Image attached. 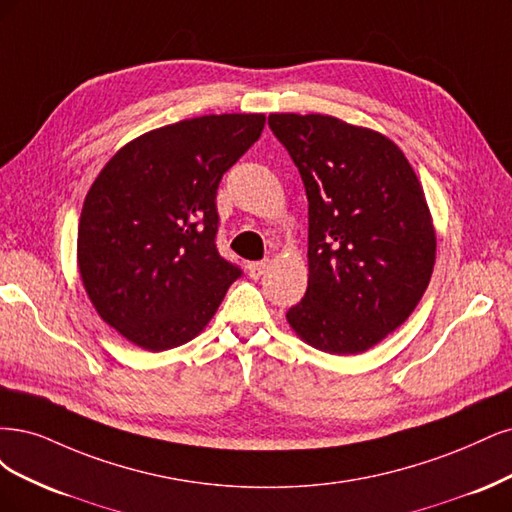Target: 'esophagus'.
I'll return each instance as SVG.
<instances>
[{
    "mask_svg": "<svg viewBox=\"0 0 512 512\" xmlns=\"http://www.w3.org/2000/svg\"><path fill=\"white\" fill-rule=\"evenodd\" d=\"M268 266H270V261H268V259H263V261H253V263H249V274H251V278H259V276L266 274Z\"/></svg>",
    "mask_w": 512,
    "mask_h": 512,
    "instance_id": "34e87169",
    "label": "esophagus"
}]
</instances>
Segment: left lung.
<instances>
[{"label": "left lung", "instance_id": "1", "mask_svg": "<svg viewBox=\"0 0 512 512\" xmlns=\"http://www.w3.org/2000/svg\"><path fill=\"white\" fill-rule=\"evenodd\" d=\"M308 197V289L291 329L329 355H357L398 329L430 285L436 229L400 146L329 114H270Z\"/></svg>", "mask_w": 512, "mask_h": 512}]
</instances>
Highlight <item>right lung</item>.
<instances>
[{"mask_svg": "<svg viewBox=\"0 0 512 512\" xmlns=\"http://www.w3.org/2000/svg\"><path fill=\"white\" fill-rule=\"evenodd\" d=\"M263 125V114H206L146 131L93 180L78 272L97 315L131 344L159 353L193 340L242 274L214 244V200Z\"/></svg>", "mask_w": 512, "mask_h": 512, "instance_id": "1", "label": "right lung"}]
</instances>
